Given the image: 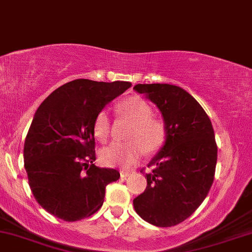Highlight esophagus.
Masks as SVG:
<instances>
[{
  "instance_id": "esophagus-1",
  "label": "esophagus",
  "mask_w": 252,
  "mask_h": 252,
  "mask_svg": "<svg viewBox=\"0 0 252 252\" xmlns=\"http://www.w3.org/2000/svg\"><path fill=\"white\" fill-rule=\"evenodd\" d=\"M131 170H126V169H122L120 172V174H121V176H122V178H126V176H129L130 174H131Z\"/></svg>"
}]
</instances>
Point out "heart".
I'll list each match as a JSON object with an SVG mask.
<instances>
[{"mask_svg": "<svg viewBox=\"0 0 252 252\" xmlns=\"http://www.w3.org/2000/svg\"><path fill=\"white\" fill-rule=\"evenodd\" d=\"M118 115L132 122L128 132L129 141L112 142L100 150V160L110 167H130L137 162L144 152L155 153L166 143L167 126L162 120L153 116L152 105L141 97H129L118 103ZM111 123L108 112L102 110L94 122V135L100 142L110 136Z\"/></svg>", "mask_w": 252, "mask_h": 252, "instance_id": "1", "label": "heart"}]
</instances>
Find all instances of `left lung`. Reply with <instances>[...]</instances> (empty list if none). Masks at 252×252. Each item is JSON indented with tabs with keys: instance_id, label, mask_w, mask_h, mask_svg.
Segmentation results:
<instances>
[{
	"instance_id": "1",
	"label": "left lung",
	"mask_w": 252,
	"mask_h": 252,
	"mask_svg": "<svg viewBox=\"0 0 252 252\" xmlns=\"http://www.w3.org/2000/svg\"><path fill=\"white\" fill-rule=\"evenodd\" d=\"M134 90L158 106L167 126L166 143L148 164L154 168L146 173V189L134 199L135 211L155 226H174L200 206L213 184L218 149L212 123L179 86L137 84Z\"/></svg>"
}]
</instances>
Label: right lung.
Returning <instances> with one entry per match:
<instances>
[{
    "instance_id": "add662e5",
    "label": "right lung",
    "mask_w": 252,
    "mask_h": 252,
    "mask_svg": "<svg viewBox=\"0 0 252 252\" xmlns=\"http://www.w3.org/2000/svg\"><path fill=\"white\" fill-rule=\"evenodd\" d=\"M130 86L76 79L37 108L25 141V169L34 198L48 213L76 221L102 207L105 187L120 179V172L94 166V122Z\"/></svg>"
}]
</instances>
